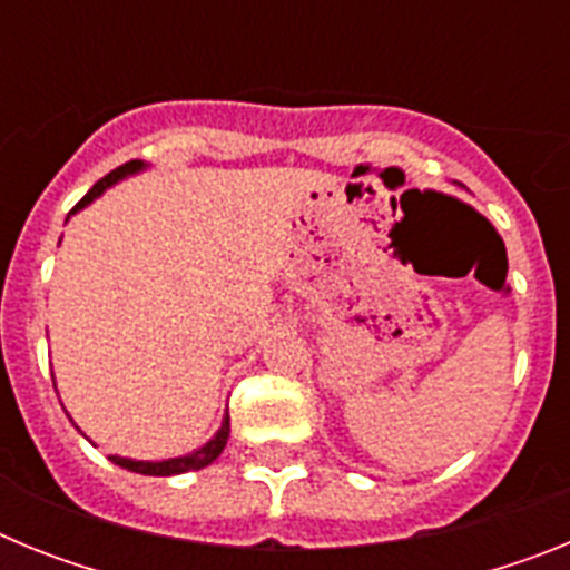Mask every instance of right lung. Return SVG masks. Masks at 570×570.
I'll list each match as a JSON object with an SVG mask.
<instances>
[{
    "instance_id": "add662e5",
    "label": "right lung",
    "mask_w": 570,
    "mask_h": 570,
    "mask_svg": "<svg viewBox=\"0 0 570 570\" xmlns=\"http://www.w3.org/2000/svg\"><path fill=\"white\" fill-rule=\"evenodd\" d=\"M148 168V163H142V159H130V163L119 165L116 170H110L108 176H102L94 188L88 190V194L82 196V203L77 205V208L70 210V214H77V210H82L85 205H90L97 196H102L105 190L110 188V185L122 183L125 176H134L139 174V170ZM228 436H230V416L225 414L223 416V425H219V431H216L214 436H210L208 442H205L203 448H196V451H190V454L185 456H174V460H159V462H148V460H128V456H110V462L119 468H128V471L134 473H145V476H174V473H185V471H199V468L210 465V462L216 460V456L223 454V448L228 445Z\"/></svg>"
}]
</instances>
